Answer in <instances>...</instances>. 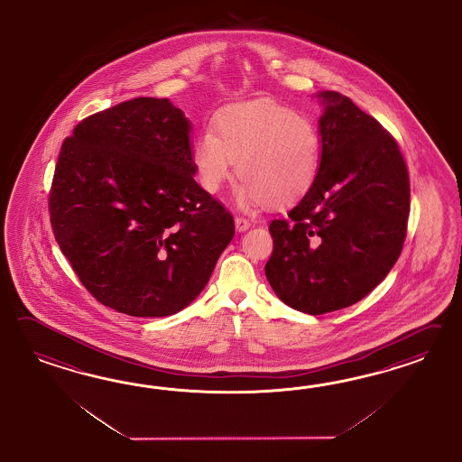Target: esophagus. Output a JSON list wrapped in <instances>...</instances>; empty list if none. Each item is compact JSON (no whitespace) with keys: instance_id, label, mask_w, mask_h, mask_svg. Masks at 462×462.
<instances>
[{"instance_id":"obj_1","label":"esophagus","mask_w":462,"mask_h":462,"mask_svg":"<svg viewBox=\"0 0 462 462\" xmlns=\"http://www.w3.org/2000/svg\"><path fill=\"white\" fill-rule=\"evenodd\" d=\"M249 226H251L249 220H245V218H242V217L236 218V228H237V232H245Z\"/></svg>"}]
</instances>
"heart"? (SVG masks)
<instances>
[{"label": "heart", "mask_w": 462, "mask_h": 462, "mask_svg": "<svg viewBox=\"0 0 462 462\" xmlns=\"http://www.w3.org/2000/svg\"><path fill=\"white\" fill-rule=\"evenodd\" d=\"M215 133L205 130L195 143L196 176L205 191L218 193L232 176L240 178V208L274 207L301 199L315 184L320 166V139L315 125L293 110L271 101L237 105L222 113Z\"/></svg>", "instance_id": "heart-1"}]
</instances>
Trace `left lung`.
<instances>
[{"label":"left lung","mask_w":462,"mask_h":462,"mask_svg":"<svg viewBox=\"0 0 462 462\" xmlns=\"http://www.w3.org/2000/svg\"><path fill=\"white\" fill-rule=\"evenodd\" d=\"M320 166L315 184L273 220L266 278L282 303L308 315L347 308L388 276L403 249L410 180L396 140L337 91L315 95Z\"/></svg>","instance_id":"obj_1"}]
</instances>
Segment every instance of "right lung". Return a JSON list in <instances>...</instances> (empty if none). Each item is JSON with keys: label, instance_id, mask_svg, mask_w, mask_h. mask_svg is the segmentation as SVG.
Listing matches in <instances>:
<instances>
[{"label": "right lung", "instance_id": "add662e5", "mask_svg": "<svg viewBox=\"0 0 462 462\" xmlns=\"http://www.w3.org/2000/svg\"><path fill=\"white\" fill-rule=\"evenodd\" d=\"M191 132L168 98H135L84 118L60 147L51 224L105 307L181 311L236 236L232 215L195 181Z\"/></svg>", "mask_w": 462, "mask_h": 462}]
</instances>
